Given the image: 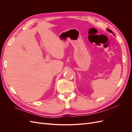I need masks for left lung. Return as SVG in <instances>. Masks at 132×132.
Instances as JSON below:
<instances>
[{
	"label": "left lung",
	"mask_w": 132,
	"mask_h": 132,
	"mask_svg": "<svg viewBox=\"0 0 132 132\" xmlns=\"http://www.w3.org/2000/svg\"><path fill=\"white\" fill-rule=\"evenodd\" d=\"M107 30L108 31H109V32H111V33H113V32L111 30H110V29H107Z\"/></svg>",
	"instance_id": "obj_1"
}]
</instances>
